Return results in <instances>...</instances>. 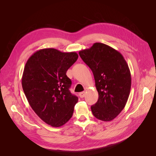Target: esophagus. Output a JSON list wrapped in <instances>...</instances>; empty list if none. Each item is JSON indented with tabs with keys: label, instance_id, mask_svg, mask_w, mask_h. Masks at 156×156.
Listing matches in <instances>:
<instances>
[{
	"label": "esophagus",
	"instance_id": "obj_1",
	"mask_svg": "<svg viewBox=\"0 0 156 156\" xmlns=\"http://www.w3.org/2000/svg\"><path fill=\"white\" fill-rule=\"evenodd\" d=\"M79 95L80 96V98H84L86 95V92H80L79 94Z\"/></svg>",
	"mask_w": 156,
	"mask_h": 156
}]
</instances>
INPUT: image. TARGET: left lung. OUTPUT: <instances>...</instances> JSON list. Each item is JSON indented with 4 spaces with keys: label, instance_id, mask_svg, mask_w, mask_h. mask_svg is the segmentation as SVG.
<instances>
[{
    "label": "left lung",
    "instance_id": "1",
    "mask_svg": "<svg viewBox=\"0 0 156 156\" xmlns=\"http://www.w3.org/2000/svg\"><path fill=\"white\" fill-rule=\"evenodd\" d=\"M79 54L92 71L99 98L91 106L96 119L108 122L124 109L130 94V70L122 55L111 47L95 43Z\"/></svg>",
    "mask_w": 156,
    "mask_h": 156
}]
</instances>
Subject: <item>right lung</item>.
Instances as JSON below:
<instances>
[{
    "instance_id": "obj_1",
    "label": "right lung",
    "mask_w": 156,
    "mask_h": 156,
    "mask_svg": "<svg viewBox=\"0 0 156 156\" xmlns=\"http://www.w3.org/2000/svg\"><path fill=\"white\" fill-rule=\"evenodd\" d=\"M77 58L75 52L42 49L30 56L24 68L22 87L29 105L42 120L53 127L66 123L78 101L69 90L72 81L66 75Z\"/></svg>"
}]
</instances>
